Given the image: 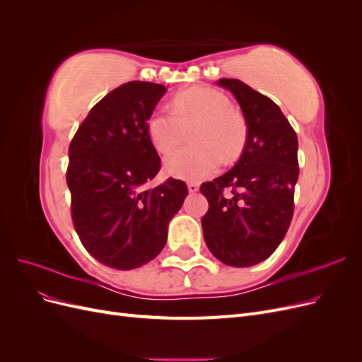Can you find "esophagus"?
<instances>
[{
  "instance_id": "obj_1",
  "label": "esophagus",
  "mask_w": 362,
  "mask_h": 362,
  "mask_svg": "<svg viewBox=\"0 0 362 362\" xmlns=\"http://www.w3.org/2000/svg\"><path fill=\"white\" fill-rule=\"evenodd\" d=\"M187 189H189L190 193H196V192L199 190V184L198 182H189L187 184Z\"/></svg>"
}]
</instances>
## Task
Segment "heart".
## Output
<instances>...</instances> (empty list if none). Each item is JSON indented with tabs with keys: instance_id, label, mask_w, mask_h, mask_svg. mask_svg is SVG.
I'll return each instance as SVG.
<instances>
[{
	"instance_id": "b5f03b06",
	"label": "heart",
	"mask_w": 362,
	"mask_h": 362,
	"mask_svg": "<svg viewBox=\"0 0 362 362\" xmlns=\"http://www.w3.org/2000/svg\"><path fill=\"white\" fill-rule=\"evenodd\" d=\"M194 144L166 158V170L184 180H201L231 163L246 144V124L228 98L211 87H192L173 98V110H157L148 120V136L161 154L189 137Z\"/></svg>"
}]
</instances>
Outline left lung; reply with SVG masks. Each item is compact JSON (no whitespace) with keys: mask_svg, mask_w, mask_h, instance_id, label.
Wrapping results in <instances>:
<instances>
[{"mask_svg":"<svg viewBox=\"0 0 362 362\" xmlns=\"http://www.w3.org/2000/svg\"><path fill=\"white\" fill-rule=\"evenodd\" d=\"M217 84L235 96L247 136L235 166L201 185L208 201L204 240L223 264L249 267L275 252L291 223L298 136L270 98L235 78Z\"/></svg>","mask_w":362,"mask_h":362,"instance_id":"left-lung-1","label":"left lung"}]
</instances>
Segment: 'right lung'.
<instances>
[{
	"instance_id": "obj_1",
	"label": "right lung",
	"mask_w": 362,
	"mask_h": 362,
	"mask_svg": "<svg viewBox=\"0 0 362 362\" xmlns=\"http://www.w3.org/2000/svg\"><path fill=\"white\" fill-rule=\"evenodd\" d=\"M166 90L146 81L119 86L93 105L69 145L74 228L86 250L107 267L131 270L154 259L189 194L175 178L146 189L161 168L148 119Z\"/></svg>"
}]
</instances>
